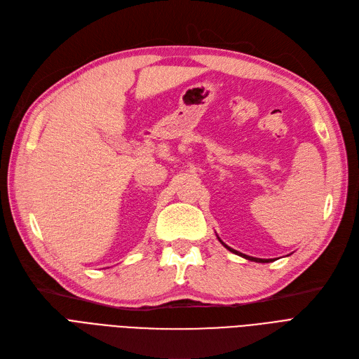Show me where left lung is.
I'll use <instances>...</instances> for the list:
<instances>
[{"mask_svg": "<svg viewBox=\"0 0 359 359\" xmlns=\"http://www.w3.org/2000/svg\"><path fill=\"white\" fill-rule=\"evenodd\" d=\"M218 241H220L230 252H233V254H236V255H241V257H243V258H246V259H249V261H255V262H270V261H273V259H262V258H254V257H248V255H245V254H242V252H238V251H235V249H231L230 246H227L220 238H218Z\"/></svg>", "mask_w": 359, "mask_h": 359, "instance_id": "8db88e82", "label": "left lung"}]
</instances>
